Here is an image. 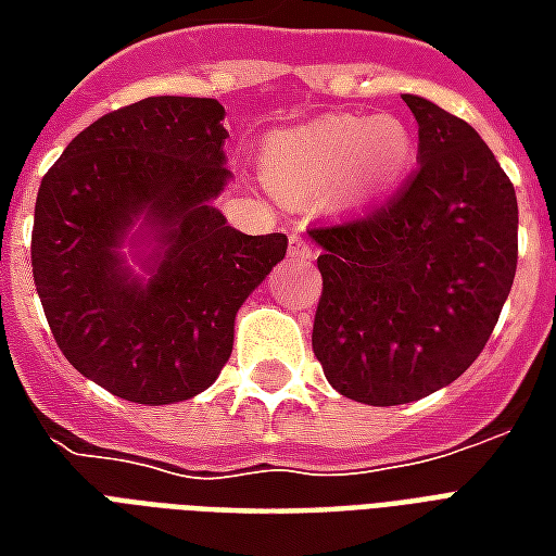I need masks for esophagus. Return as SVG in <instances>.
Here are the masks:
<instances>
[{
  "label": "esophagus",
  "instance_id": "esophagus-1",
  "mask_svg": "<svg viewBox=\"0 0 556 556\" xmlns=\"http://www.w3.org/2000/svg\"><path fill=\"white\" fill-rule=\"evenodd\" d=\"M291 255H298V258H313V243L303 238L301 231H291Z\"/></svg>",
  "mask_w": 556,
  "mask_h": 556
}]
</instances>
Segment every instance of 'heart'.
<instances>
[{
  "label": "heart",
  "mask_w": 556,
  "mask_h": 556,
  "mask_svg": "<svg viewBox=\"0 0 556 556\" xmlns=\"http://www.w3.org/2000/svg\"><path fill=\"white\" fill-rule=\"evenodd\" d=\"M414 137L393 115H327L267 139L265 175L279 193L303 195L337 184L349 202L384 193L405 175Z\"/></svg>",
  "instance_id": "1"
}]
</instances>
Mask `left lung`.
I'll return each mask as SVG.
<instances>
[{"label": "left lung", "instance_id": "1", "mask_svg": "<svg viewBox=\"0 0 556 556\" xmlns=\"http://www.w3.org/2000/svg\"><path fill=\"white\" fill-rule=\"evenodd\" d=\"M402 101L419 169L384 205L309 229L315 357L342 396L375 408L453 384L485 349L518 265L515 187L491 148L438 103Z\"/></svg>", "mask_w": 556, "mask_h": 556}]
</instances>
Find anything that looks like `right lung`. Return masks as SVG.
I'll return each mask as SVG.
<instances>
[{"mask_svg": "<svg viewBox=\"0 0 556 556\" xmlns=\"http://www.w3.org/2000/svg\"><path fill=\"white\" fill-rule=\"evenodd\" d=\"M226 110L214 98H146L101 115L41 178L31 274L67 363L137 405H172L217 381L235 315L286 258V235L231 229L223 190ZM146 216L164 253L148 283L114 253Z\"/></svg>", "mask_w": 556, "mask_h": 556, "instance_id": "right-lung-1", "label": "right lung"}]
</instances>
